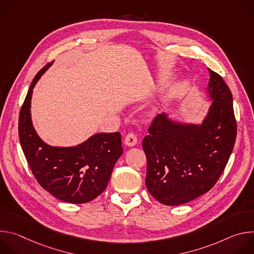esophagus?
Returning <instances> with one entry per match:
<instances>
[{
    "label": "esophagus",
    "instance_id": "obj_1",
    "mask_svg": "<svg viewBox=\"0 0 254 254\" xmlns=\"http://www.w3.org/2000/svg\"><path fill=\"white\" fill-rule=\"evenodd\" d=\"M137 142V138H136V135L132 132H128L127 135H126V138H125V143L127 144V147H133L135 146Z\"/></svg>",
    "mask_w": 254,
    "mask_h": 254
}]
</instances>
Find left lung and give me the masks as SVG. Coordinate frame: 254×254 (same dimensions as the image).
Here are the masks:
<instances>
[{"label": "left lung", "instance_id": "1", "mask_svg": "<svg viewBox=\"0 0 254 254\" xmlns=\"http://www.w3.org/2000/svg\"><path fill=\"white\" fill-rule=\"evenodd\" d=\"M207 93L212 101L203 122L183 124L167 114L155 118L142 140L146 186L160 203L176 206L207 193L223 173L234 148L236 121L232 94L210 68Z\"/></svg>", "mask_w": 254, "mask_h": 254}]
</instances>
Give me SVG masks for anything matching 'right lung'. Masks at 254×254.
<instances>
[{
    "label": "right lung",
    "instance_id": "obj_1",
    "mask_svg": "<svg viewBox=\"0 0 254 254\" xmlns=\"http://www.w3.org/2000/svg\"><path fill=\"white\" fill-rule=\"evenodd\" d=\"M52 63L34 77L19 116V138L31 171L40 186L55 198L87 203L106 188L123 154L120 132H99L75 147H52L36 132L31 119L33 88Z\"/></svg>",
    "mask_w": 254,
    "mask_h": 254
}]
</instances>
